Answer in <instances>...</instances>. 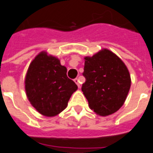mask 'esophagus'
<instances>
[{
	"label": "esophagus",
	"instance_id": "obj_1",
	"mask_svg": "<svg viewBox=\"0 0 153 153\" xmlns=\"http://www.w3.org/2000/svg\"><path fill=\"white\" fill-rule=\"evenodd\" d=\"M74 81H75V83L77 85V86L80 88L81 87V83H80V81H79V79H77V78H76V79H74Z\"/></svg>",
	"mask_w": 153,
	"mask_h": 153
}]
</instances>
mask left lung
<instances>
[{
	"label": "left lung",
	"instance_id": "1",
	"mask_svg": "<svg viewBox=\"0 0 153 153\" xmlns=\"http://www.w3.org/2000/svg\"><path fill=\"white\" fill-rule=\"evenodd\" d=\"M81 90L89 108L101 116L115 113L123 105L131 88V76L119 56L102 49L91 57H85Z\"/></svg>",
	"mask_w": 153,
	"mask_h": 153
}]
</instances>
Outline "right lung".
Returning <instances> with one entry per match:
<instances>
[{
  "mask_svg": "<svg viewBox=\"0 0 153 153\" xmlns=\"http://www.w3.org/2000/svg\"><path fill=\"white\" fill-rule=\"evenodd\" d=\"M25 89L30 102L39 113L53 117L67 107L77 85L68 77L67 68L58 58L42 51L29 66Z\"/></svg>",
  "mask_w": 153,
  "mask_h": 153,
  "instance_id": "add662e5",
  "label": "right lung"
}]
</instances>
